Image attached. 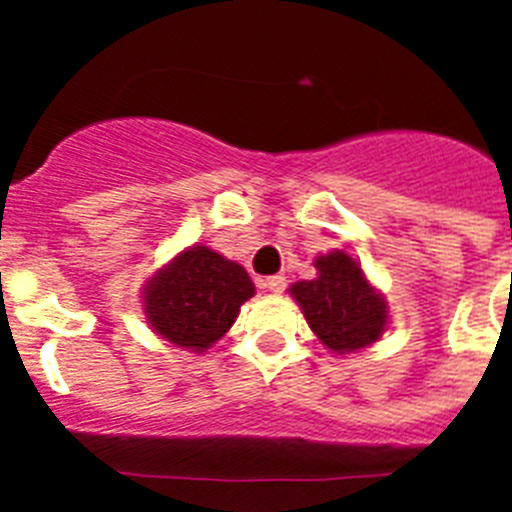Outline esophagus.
<instances>
[{"label": "esophagus", "instance_id": "34e87169", "mask_svg": "<svg viewBox=\"0 0 512 512\" xmlns=\"http://www.w3.org/2000/svg\"><path fill=\"white\" fill-rule=\"evenodd\" d=\"M261 284H264V289H269V292H274V295H279V292H284V289H287V279H284L282 274H274V277H266Z\"/></svg>", "mask_w": 512, "mask_h": 512}]
</instances>
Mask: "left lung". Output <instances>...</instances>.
<instances>
[{"label":"left lung","instance_id":"1","mask_svg":"<svg viewBox=\"0 0 512 512\" xmlns=\"http://www.w3.org/2000/svg\"><path fill=\"white\" fill-rule=\"evenodd\" d=\"M318 279L289 287L312 333L336 354L372 346L387 325V302L346 251L315 259Z\"/></svg>","mask_w":512,"mask_h":512}]
</instances>
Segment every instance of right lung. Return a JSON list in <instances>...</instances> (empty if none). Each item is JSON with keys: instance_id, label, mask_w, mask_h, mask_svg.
<instances>
[{"instance_id": "1", "label": "right lung", "mask_w": 512, "mask_h": 512, "mask_svg": "<svg viewBox=\"0 0 512 512\" xmlns=\"http://www.w3.org/2000/svg\"><path fill=\"white\" fill-rule=\"evenodd\" d=\"M253 292L256 287L241 264L207 246H192L146 284L143 307L158 336L205 351L228 333Z\"/></svg>"}]
</instances>
